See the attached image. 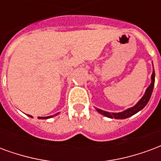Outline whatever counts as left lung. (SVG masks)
<instances>
[{
	"instance_id": "obj_1",
	"label": "left lung",
	"mask_w": 161,
	"mask_h": 161,
	"mask_svg": "<svg viewBox=\"0 0 161 161\" xmlns=\"http://www.w3.org/2000/svg\"><path fill=\"white\" fill-rule=\"evenodd\" d=\"M154 80H155V74H154V70H153L152 75H151V83H150V85L146 89V92L142 96V98H141L140 100L137 102L133 107L129 108L127 110L121 111V112H108V111H103V110H100V109H98V108H96V110H97L98 113H100V114L105 116L106 118H115V119H125V118H130L131 116L136 114L138 111L142 110L149 101L152 92H153V86H154Z\"/></svg>"
}]
</instances>
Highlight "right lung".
<instances>
[{
  "mask_svg": "<svg viewBox=\"0 0 161 161\" xmlns=\"http://www.w3.org/2000/svg\"><path fill=\"white\" fill-rule=\"evenodd\" d=\"M59 114V112L58 113H56V114L55 115H52V116H49V117H38V118L39 119H48V118H53V117H55V116H57V115ZM30 118H32V116H31V115H28Z\"/></svg>",
  "mask_w": 161,
  "mask_h": 161,
  "instance_id": "1",
  "label": "right lung"
}]
</instances>
